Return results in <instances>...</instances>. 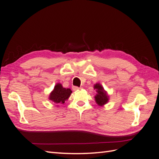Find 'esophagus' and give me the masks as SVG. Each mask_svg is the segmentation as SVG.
<instances>
[{"instance_id":"1","label":"esophagus","mask_w":159,"mask_h":159,"mask_svg":"<svg viewBox=\"0 0 159 159\" xmlns=\"http://www.w3.org/2000/svg\"><path fill=\"white\" fill-rule=\"evenodd\" d=\"M72 89H73V90H74V91H76V90H79V89H80L81 88L77 87V86H73V88H72Z\"/></svg>"}]
</instances>
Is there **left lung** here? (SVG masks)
<instances>
[{
	"instance_id": "left-lung-1",
	"label": "left lung",
	"mask_w": 159,
	"mask_h": 159,
	"mask_svg": "<svg viewBox=\"0 0 159 159\" xmlns=\"http://www.w3.org/2000/svg\"><path fill=\"white\" fill-rule=\"evenodd\" d=\"M94 89H96L97 94L95 96V102L99 106H103L109 101V95L107 92L104 90L103 86L99 84L94 85Z\"/></svg>"
}]
</instances>
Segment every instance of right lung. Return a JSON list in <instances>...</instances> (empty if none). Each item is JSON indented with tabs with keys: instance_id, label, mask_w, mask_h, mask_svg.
<instances>
[{
	"instance_id": "obj_1",
	"label": "right lung",
	"mask_w": 159,
	"mask_h": 159,
	"mask_svg": "<svg viewBox=\"0 0 159 159\" xmlns=\"http://www.w3.org/2000/svg\"><path fill=\"white\" fill-rule=\"evenodd\" d=\"M72 91L70 88L66 89L63 88L61 84H57L50 94L49 99L57 105L64 104L68 99Z\"/></svg>"
}]
</instances>
